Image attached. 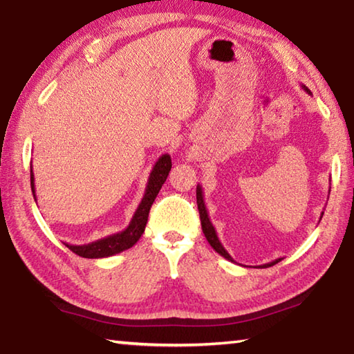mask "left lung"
<instances>
[{
  "label": "left lung",
  "mask_w": 354,
  "mask_h": 354,
  "mask_svg": "<svg viewBox=\"0 0 354 354\" xmlns=\"http://www.w3.org/2000/svg\"><path fill=\"white\" fill-rule=\"evenodd\" d=\"M301 87H303L304 92L310 93V91H309V88H308L306 86H301ZM196 205H198L203 232H205V236H206V239H207L209 245H211V247H212L215 251H217V253H218L220 256H223L225 259L234 262V259H232V257L230 256V253H227V251L223 248V245H221V242L218 241V236H217V232H215V227H214V225L211 223V218H209V214H207V209H206V205H205V200H203V190H201V185H200V184L196 185ZM322 217H323V212H322V215H320V220H322ZM279 261H283V257H279V259H274V261L268 262V263H263V266H259V267H261V268L272 267V266H274V263H278Z\"/></svg>",
  "instance_id": "left-lung-1"
}]
</instances>
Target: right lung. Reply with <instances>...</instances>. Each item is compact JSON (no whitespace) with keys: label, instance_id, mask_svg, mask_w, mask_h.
<instances>
[{"label":"right lung","instance_id":"1","mask_svg":"<svg viewBox=\"0 0 354 354\" xmlns=\"http://www.w3.org/2000/svg\"><path fill=\"white\" fill-rule=\"evenodd\" d=\"M170 170H171L170 154H162L158 159V162L154 164L151 173H149L145 194H143L140 205L136 209V212L133 215V218H131L127 230L120 231V232H117V234L98 239V241L91 242L87 245L65 243V247L73 251V253H76L77 256L87 257V259L109 257V256L118 254V253H122V251L133 247V245H136L137 241L142 237L143 231H145L149 209H151V205L154 203L156 196H158L160 187H162V184L165 183L167 176H169ZM31 189H32V195L35 200L32 167H31Z\"/></svg>","mask_w":354,"mask_h":354}]
</instances>
